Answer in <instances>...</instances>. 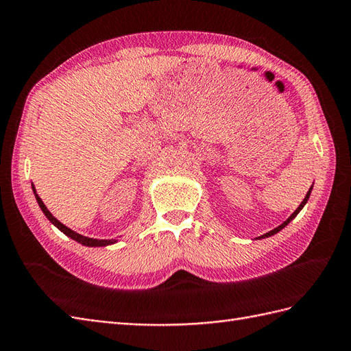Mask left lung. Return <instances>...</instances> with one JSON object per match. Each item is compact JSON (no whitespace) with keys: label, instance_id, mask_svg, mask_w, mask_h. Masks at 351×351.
<instances>
[{"label":"left lung","instance_id":"8db88e82","mask_svg":"<svg viewBox=\"0 0 351 351\" xmlns=\"http://www.w3.org/2000/svg\"><path fill=\"white\" fill-rule=\"evenodd\" d=\"M311 190H313V186L310 188V190H308V193H307V195H305L304 197V200H302V203L298 206V209H296L292 215H291V217L289 218H287L283 223H282V226H278L277 228H274V230H271V231H268V232H265V234L264 236H261V237H258V239H265V237H269V236H274L276 234V232H278V231H280V230H283L286 226H287V223H289L295 217H296V215H298L300 212H301V209L304 208V206H305V203H307V200L310 199V194H311Z\"/></svg>","mask_w":351,"mask_h":351}]
</instances>
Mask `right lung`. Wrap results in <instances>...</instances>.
I'll list each match as a JSON object with an SVG mask.
<instances>
[{
    "label": "right lung",
    "mask_w": 351,
    "mask_h": 351,
    "mask_svg": "<svg viewBox=\"0 0 351 351\" xmlns=\"http://www.w3.org/2000/svg\"><path fill=\"white\" fill-rule=\"evenodd\" d=\"M32 191H34V194H35V199H37V202H38V204H40V208H41L43 213L46 215L47 219L53 223V226H56L62 232H64V234H66L68 237H71L73 240L78 241V243H82V245H84V246H92V247H93V246H108V245H112V243H115V241H117L115 239H111V240H99V239H90V237L78 234V232H75V231H73L71 228H68V227L64 226V223H62L60 221H58L55 217H53V215L49 212V209L46 208V204H44L43 200L38 197L37 191H35L34 185H32Z\"/></svg>",
    "instance_id": "obj_1"
}]
</instances>
